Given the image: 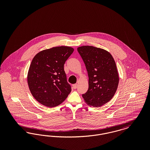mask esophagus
<instances>
[{
  "label": "esophagus",
  "instance_id": "1",
  "mask_svg": "<svg viewBox=\"0 0 150 150\" xmlns=\"http://www.w3.org/2000/svg\"><path fill=\"white\" fill-rule=\"evenodd\" d=\"M77 87H78V84H74V85H73V88H74V89H76V88H77Z\"/></svg>",
  "mask_w": 150,
  "mask_h": 150
}]
</instances>
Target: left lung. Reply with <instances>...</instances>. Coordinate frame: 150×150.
I'll use <instances>...</instances> for the list:
<instances>
[{"label":"left lung","instance_id":"left-lung-1","mask_svg":"<svg viewBox=\"0 0 150 150\" xmlns=\"http://www.w3.org/2000/svg\"><path fill=\"white\" fill-rule=\"evenodd\" d=\"M77 50L89 77L88 90L82 96L88 105L100 107L112 98L117 89L119 78L114 59L107 50L93 46Z\"/></svg>","mask_w":150,"mask_h":150}]
</instances>
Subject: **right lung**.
I'll list each match as a JSON object with an SVG mask.
<instances>
[{
  "label": "right lung",
  "instance_id": "right-lung-1",
  "mask_svg": "<svg viewBox=\"0 0 150 150\" xmlns=\"http://www.w3.org/2000/svg\"><path fill=\"white\" fill-rule=\"evenodd\" d=\"M74 50L70 47H56L42 50L33 58L28 73V84L33 96L44 106H57L71 92L64 64Z\"/></svg>",
  "mask_w": 150,
  "mask_h": 150
}]
</instances>
